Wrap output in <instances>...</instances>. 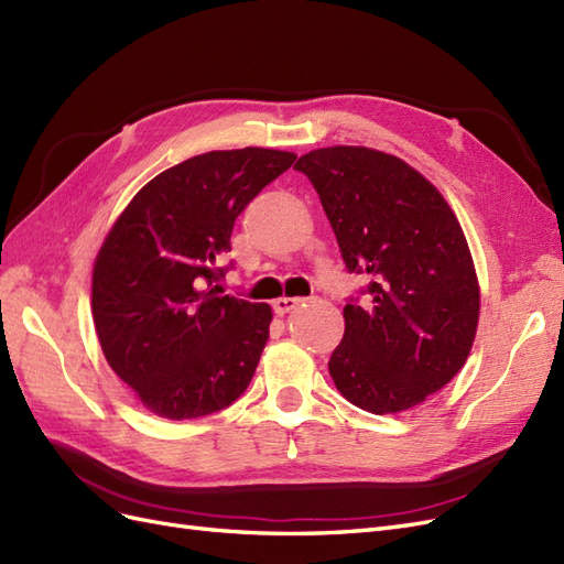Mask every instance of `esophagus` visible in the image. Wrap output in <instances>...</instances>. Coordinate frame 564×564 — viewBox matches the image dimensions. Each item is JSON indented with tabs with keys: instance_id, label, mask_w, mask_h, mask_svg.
Here are the masks:
<instances>
[{
	"instance_id": "esophagus-1",
	"label": "esophagus",
	"mask_w": 564,
	"mask_h": 564,
	"mask_svg": "<svg viewBox=\"0 0 564 564\" xmlns=\"http://www.w3.org/2000/svg\"><path fill=\"white\" fill-rule=\"evenodd\" d=\"M301 305V299H294V296H282V299H278L275 303H272V308H275V313L278 315H286V313H292L294 308H299Z\"/></svg>"
}]
</instances>
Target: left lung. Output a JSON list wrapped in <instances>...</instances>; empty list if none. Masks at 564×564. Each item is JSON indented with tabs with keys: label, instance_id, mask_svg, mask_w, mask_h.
Returning <instances> with one entry per match:
<instances>
[{
	"label": "left lung",
	"instance_id": "obj_1",
	"mask_svg": "<svg viewBox=\"0 0 564 564\" xmlns=\"http://www.w3.org/2000/svg\"><path fill=\"white\" fill-rule=\"evenodd\" d=\"M296 172L308 176L348 272L346 334L329 373L348 402L395 414L445 388L470 352L480 286L454 212L416 169L386 152L319 148Z\"/></svg>",
	"mask_w": 564,
	"mask_h": 564
}]
</instances>
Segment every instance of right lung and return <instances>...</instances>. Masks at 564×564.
<instances>
[{
  "instance_id": "right-lung-1",
  "label": "right lung",
  "mask_w": 564,
  "mask_h": 564,
  "mask_svg": "<svg viewBox=\"0 0 564 564\" xmlns=\"http://www.w3.org/2000/svg\"><path fill=\"white\" fill-rule=\"evenodd\" d=\"M242 148L185 160L143 185L98 251L91 308L112 371L150 412L199 419L247 390L272 311L224 294L237 216L294 164Z\"/></svg>"
}]
</instances>
